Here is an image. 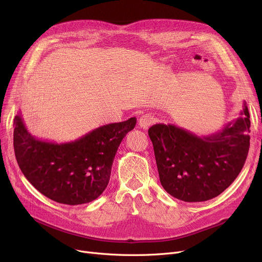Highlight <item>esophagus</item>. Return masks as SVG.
Instances as JSON below:
<instances>
[{
    "label": "esophagus",
    "mask_w": 262,
    "mask_h": 262,
    "mask_svg": "<svg viewBox=\"0 0 262 262\" xmlns=\"http://www.w3.org/2000/svg\"><path fill=\"white\" fill-rule=\"evenodd\" d=\"M155 122V118L152 115H143L139 119V126L142 129H147Z\"/></svg>",
    "instance_id": "34e87169"
}]
</instances>
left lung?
<instances>
[{"instance_id": "1", "label": "left lung", "mask_w": 262, "mask_h": 262, "mask_svg": "<svg viewBox=\"0 0 262 262\" xmlns=\"http://www.w3.org/2000/svg\"><path fill=\"white\" fill-rule=\"evenodd\" d=\"M250 127L245 103L239 118L208 136H196L173 124L149 127L163 189L189 203L221 194L244 166L250 148Z\"/></svg>"}]
</instances>
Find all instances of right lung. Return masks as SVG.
Segmentation results:
<instances>
[{"instance_id":"right-lung-1","label":"right lung","mask_w":262,"mask_h":262,"mask_svg":"<svg viewBox=\"0 0 262 262\" xmlns=\"http://www.w3.org/2000/svg\"><path fill=\"white\" fill-rule=\"evenodd\" d=\"M136 122L106 124L75 141L55 143L37 139L19 113L13 148L22 173L40 193L60 204H86L106 189L118 147Z\"/></svg>"}]
</instances>
